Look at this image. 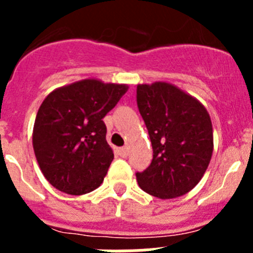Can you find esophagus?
I'll return each instance as SVG.
<instances>
[{
    "mask_svg": "<svg viewBox=\"0 0 253 253\" xmlns=\"http://www.w3.org/2000/svg\"><path fill=\"white\" fill-rule=\"evenodd\" d=\"M119 154L123 158L128 157V154H129L128 147H122V148H119Z\"/></svg>",
    "mask_w": 253,
    "mask_h": 253,
    "instance_id": "esophagus-1",
    "label": "esophagus"
}]
</instances>
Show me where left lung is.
I'll list each match as a JSON object with an SVG mask.
<instances>
[{
  "instance_id": "left-lung-1",
  "label": "left lung",
  "mask_w": 253,
  "mask_h": 253,
  "mask_svg": "<svg viewBox=\"0 0 253 253\" xmlns=\"http://www.w3.org/2000/svg\"><path fill=\"white\" fill-rule=\"evenodd\" d=\"M137 104L148 129L153 160L137 172L140 189L173 199L202 180L213 154V125L204 105L169 82L138 84Z\"/></svg>"
}]
</instances>
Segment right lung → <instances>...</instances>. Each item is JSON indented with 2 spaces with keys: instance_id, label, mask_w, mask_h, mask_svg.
Masks as SVG:
<instances>
[{
  "instance_id": "right-lung-1",
  "label": "right lung",
  "mask_w": 253,
  "mask_h": 253,
  "mask_svg": "<svg viewBox=\"0 0 253 253\" xmlns=\"http://www.w3.org/2000/svg\"><path fill=\"white\" fill-rule=\"evenodd\" d=\"M128 88L86 78L58 87L44 99L35 118L33 147L51 186L84 195L102 184L114 160L102 119Z\"/></svg>"
}]
</instances>
